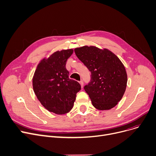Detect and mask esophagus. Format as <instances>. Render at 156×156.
<instances>
[{"label": "esophagus", "instance_id": "1", "mask_svg": "<svg viewBox=\"0 0 156 156\" xmlns=\"http://www.w3.org/2000/svg\"><path fill=\"white\" fill-rule=\"evenodd\" d=\"M79 83H80V86H81V87H83V84H84V83H83V80H80V82H79Z\"/></svg>", "mask_w": 156, "mask_h": 156}]
</instances>
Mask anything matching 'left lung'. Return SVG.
<instances>
[{"instance_id": "1", "label": "left lung", "mask_w": 156, "mask_h": 156, "mask_svg": "<svg viewBox=\"0 0 156 156\" xmlns=\"http://www.w3.org/2000/svg\"><path fill=\"white\" fill-rule=\"evenodd\" d=\"M77 58L91 73L84 90L98 110H110L117 105L125 93L128 76L123 63L113 52L94 46L74 49Z\"/></svg>"}]
</instances>
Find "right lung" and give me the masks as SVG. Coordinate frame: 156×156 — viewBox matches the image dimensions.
Segmentation results:
<instances>
[{"label":"right lung","instance_id":"right-lung-1","mask_svg":"<svg viewBox=\"0 0 156 156\" xmlns=\"http://www.w3.org/2000/svg\"><path fill=\"white\" fill-rule=\"evenodd\" d=\"M73 49L56 51L42 58L32 79L34 91L42 106L51 112L65 114L73 107L77 93L81 86L70 79L66 63Z\"/></svg>","mask_w":156,"mask_h":156}]
</instances>
